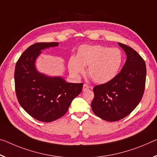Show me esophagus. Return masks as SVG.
Returning a JSON list of instances; mask_svg holds the SVG:
<instances>
[{"label": "esophagus", "instance_id": "esophagus-1", "mask_svg": "<svg viewBox=\"0 0 157 157\" xmlns=\"http://www.w3.org/2000/svg\"><path fill=\"white\" fill-rule=\"evenodd\" d=\"M89 88H90V86H89L88 84H84V85H83V91H86V89H89Z\"/></svg>", "mask_w": 157, "mask_h": 157}]
</instances>
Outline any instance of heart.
Masks as SVG:
<instances>
[{
    "instance_id": "heart-1",
    "label": "heart",
    "mask_w": 157,
    "mask_h": 157,
    "mask_svg": "<svg viewBox=\"0 0 157 157\" xmlns=\"http://www.w3.org/2000/svg\"><path fill=\"white\" fill-rule=\"evenodd\" d=\"M122 63V54L118 48L103 45H82L77 56L69 59L68 68L75 76L85 71L89 66L88 74L94 82L99 84L108 82L118 73Z\"/></svg>"
}]
</instances>
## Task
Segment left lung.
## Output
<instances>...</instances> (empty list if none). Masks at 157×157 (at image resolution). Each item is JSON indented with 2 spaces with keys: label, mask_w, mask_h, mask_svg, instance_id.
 <instances>
[{
  "label": "left lung",
  "mask_w": 157,
  "mask_h": 157,
  "mask_svg": "<svg viewBox=\"0 0 157 157\" xmlns=\"http://www.w3.org/2000/svg\"><path fill=\"white\" fill-rule=\"evenodd\" d=\"M126 54L120 73L108 82L94 87L91 109L99 117L116 121L128 115L143 98L146 80V65L138 52L118 43Z\"/></svg>",
  "instance_id": "8db88e82"
}]
</instances>
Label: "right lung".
Instances as JSON below:
<instances>
[{
    "mask_svg": "<svg viewBox=\"0 0 157 157\" xmlns=\"http://www.w3.org/2000/svg\"><path fill=\"white\" fill-rule=\"evenodd\" d=\"M58 43H38L28 47L17 61L14 71L16 95L20 105L37 120L50 122L68 111L72 101L82 91V83H69L61 77L40 73L36 61L41 50Z\"/></svg>",
    "mask_w": 157,
    "mask_h": 157,
    "instance_id": "1",
    "label": "right lung"
}]
</instances>
